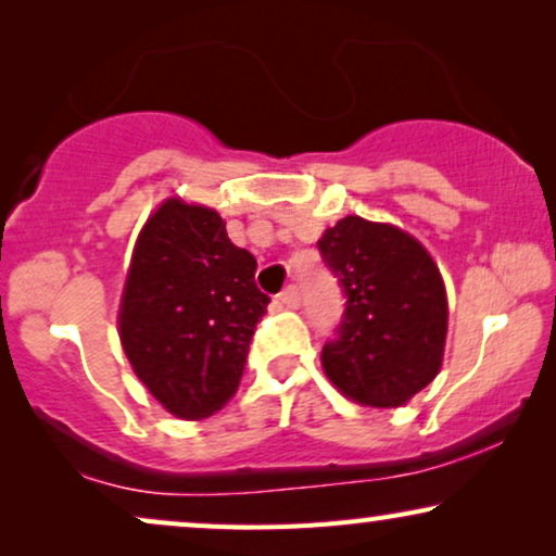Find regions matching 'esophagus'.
<instances>
[{"instance_id":"esophagus-1","label":"esophagus","mask_w":556,"mask_h":556,"mask_svg":"<svg viewBox=\"0 0 556 556\" xmlns=\"http://www.w3.org/2000/svg\"><path fill=\"white\" fill-rule=\"evenodd\" d=\"M280 303H283L286 308H299L301 306V291L299 286H288L283 293H280Z\"/></svg>"}]
</instances>
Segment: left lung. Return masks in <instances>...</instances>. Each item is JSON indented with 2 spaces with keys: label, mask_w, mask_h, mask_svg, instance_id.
Segmentation results:
<instances>
[{
  "label": "left lung",
  "mask_w": 556,
  "mask_h": 556,
  "mask_svg": "<svg viewBox=\"0 0 556 556\" xmlns=\"http://www.w3.org/2000/svg\"><path fill=\"white\" fill-rule=\"evenodd\" d=\"M344 288L337 339L324 344L326 377L364 407H400L438 377L447 295L428 250L394 225L349 215L318 240Z\"/></svg>",
  "instance_id": "1"
}]
</instances>
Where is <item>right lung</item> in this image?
Segmentation results:
<instances>
[{
    "label": "right lung",
    "mask_w": 556,
    "mask_h": 556,
    "mask_svg": "<svg viewBox=\"0 0 556 556\" xmlns=\"http://www.w3.org/2000/svg\"><path fill=\"white\" fill-rule=\"evenodd\" d=\"M255 268L215 210L179 197L139 232L118 337L136 377L181 420L210 417L238 392L250 339L270 303Z\"/></svg>",
    "instance_id": "obj_1"
}]
</instances>
